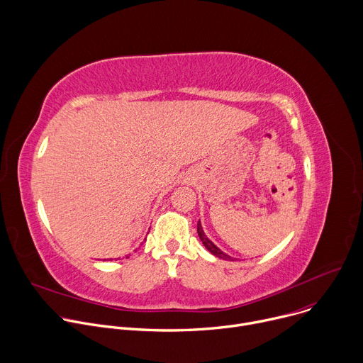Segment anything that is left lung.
<instances>
[{"label": "left lung", "mask_w": 363, "mask_h": 363, "mask_svg": "<svg viewBox=\"0 0 363 363\" xmlns=\"http://www.w3.org/2000/svg\"><path fill=\"white\" fill-rule=\"evenodd\" d=\"M196 231H198V237H199V240L202 241V244L205 245V248L208 250L213 255H216V257H218V258H223V260H230V262H234V260H235V258H233V257H230L228 254L223 252L208 237L205 235V233H203L202 225H201L199 221H198V225H196Z\"/></svg>", "instance_id": "1"}]
</instances>
